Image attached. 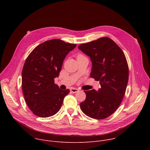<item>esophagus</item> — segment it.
<instances>
[{
  "label": "esophagus",
  "mask_w": 150,
  "mask_h": 150,
  "mask_svg": "<svg viewBox=\"0 0 150 150\" xmlns=\"http://www.w3.org/2000/svg\"><path fill=\"white\" fill-rule=\"evenodd\" d=\"M71 91L73 93H76L79 91V90L77 88H71Z\"/></svg>",
  "instance_id": "obj_1"
}]
</instances>
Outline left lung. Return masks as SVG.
Wrapping results in <instances>:
<instances>
[{
	"mask_svg": "<svg viewBox=\"0 0 150 150\" xmlns=\"http://www.w3.org/2000/svg\"><path fill=\"white\" fill-rule=\"evenodd\" d=\"M78 49L90 57V76L99 81L101 88L84 91L86 98L80 103L85 115L103 119L119 108L125 96L129 78L127 61L122 49L109 37L82 44Z\"/></svg>",
	"mask_w": 150,
	"mask_h": 150,
	"instance_id": "left-lung-1",
	"label": "left lung"
}]
</instances>
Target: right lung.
<instances>
[{
  "mask_svg": "<svg viewBox=\"0 0 150 150\" xmlns=\"http://www.w3.org/2000/svg\"><path fill=\"white\" fill-rule=\"evenodd\" d=\"M76 45L59 39L46 41L37 46L27 57L22 71V88L25 100L35 115L47 117L60 109L70 92L54 83L63 62Z\"/></svg>",
  "mask_w": 150,
  "mask_h": 150,
  "instance_id": "right-lung-1",
  "label": "right lung"
}]
</instances>
